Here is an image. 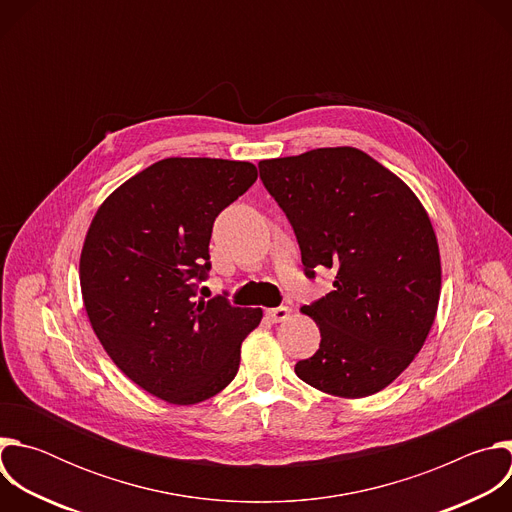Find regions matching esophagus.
Returning a JSON list of instances; mask_svg holds the SVG:
<instances>
[{"label": "esophagus", "instance_id": "34e87169", "mask_svg": "<svg viewBox=\"0 0 512 512\" xmlns=\"http://www.w3.org/2000/svg\"><path fill=\"white\" fill-rule=\"evenodd\" d=\"M265 316H267V320H271V322H283V320L289 316V308H287V306L269 308V310H265Z\"/></svg>", "mask_w": 512, "mask_h": 512}]
</instances>
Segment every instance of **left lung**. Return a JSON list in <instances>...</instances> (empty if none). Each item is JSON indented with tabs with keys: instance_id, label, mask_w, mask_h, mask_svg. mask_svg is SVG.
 Listing matches in <instances>:
<instances>
[{
	"instance_id": "1",
	"label": "left lung",
	"mask_w": 512,
	"mask_h": 512,
	"mask_svg": "<svg viewBox=\"0 0 512 512\" xmlns=\"http://www.w3.org/2000/svg\"><path fill=\"white\" fill-rule=\"evenodd\" d=\"M259 174L296 231L306 275L336 273V289L300 310L322 340L296 375L344 399L383 391L425 344L440 304L427 210L399 176L348 145L261 160Z\"/></svg>"
}]
</instances>
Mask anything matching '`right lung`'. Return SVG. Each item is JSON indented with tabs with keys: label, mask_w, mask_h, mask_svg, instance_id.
Masks as SVG:
<instances>
[{
	"label": "right lung",
	"mask_w": 512,
	"mask_h": 512,
	"mask_svg": "<svg viewBox=\"0 0 512 512\" xmlns=\"http://www.w3.org/2000/svg\"><path fill=\"white\" fill-rule=\"evenodd\" d=\"M257 180L251 162L166 158L115 188L87 231L79 275L89 322L137 387L196 405L237 375L261 308L198 298L212 223Z\"/></svg>",
	"instance_id": "obj_1"
}]
</instances>
